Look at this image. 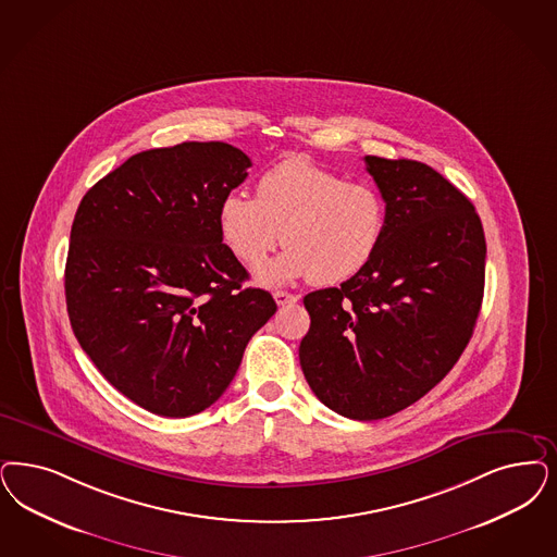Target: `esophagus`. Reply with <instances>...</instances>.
I'll use <instances>...</instances> for the list:
<instances>
[{"label": "esophagus", "mask_w": 557, "mask_h": 557, "mask_svg": "<svg viewBox=\"0 0 557 557\" xmlns=\"http://www.w3.org/2000/svg\"><path fill=\"white\" fill-rule=\"evenodd\" d=\"M273 298H275V302H277L280 307L294 305V302H298V300H300V296H296V294H289V292H284V289H275V292H273Z\"/></svg>", "instance_id": "1"}]
</instances>
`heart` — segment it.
<instances>
[{
    "instance_id": "b5f03b06",
    "label": "heart",
    "mask_w": 557,
    "mask_h": 557,
    "mask_svg": "<svg viewBox=\"0 0 557 557\" xmlns=\"http://www.w3.org/2000/svg\"><path fill=\"white\" fill-rule=\"evenodd\" d=\"M384 220L383 195L372 185L298 158L261 174L255 197L226 193L218 208L220 234L247 268H259L284 232L289 249L259 271L268 286L307 275L319 286L351 280L374 259Z\"/></svg>"
}]
</instances>
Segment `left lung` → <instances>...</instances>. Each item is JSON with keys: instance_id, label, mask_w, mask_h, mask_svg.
Instances as JSON below:
<instances>
[{"instance_id": "obj_1", "label": "left lung", "mask_w": 557, "mask_h": 557, "mask_svg": "<svg viewBox=\"0 0 557 557\" xmlns=\"http://www.w3.org/2000/svg\"><path fill=\"white\" fill-rule=\"evenodd\" d=\"M383 195V240L339 288L310 292L300 366L335 413L372 422L416 404L457 364L485 282L473 203L418 160L366 156Z\"/></svg>"}]
</instances>
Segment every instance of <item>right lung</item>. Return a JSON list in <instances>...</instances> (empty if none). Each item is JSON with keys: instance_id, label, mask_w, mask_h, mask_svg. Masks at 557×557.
Masks as SVG:
<instances>
[{"instance_id": "add662e5", "label": "right lung", "mask_w": 557, "mask_h": 557, "mask_svg": "<svg viewBox=\"0 0 557 557\" xmlns=\"http://www.w3.org/2000/svg\"><path fill=\"white\" fill-rule=\"evenodd\" d=\"M250 166L224 141H185L125 160L79 201L65 263L76 339L100 374L164 418L195 416L232 383L277 305L243 288L218 208Z\"/></svg>"}]
</instances>
